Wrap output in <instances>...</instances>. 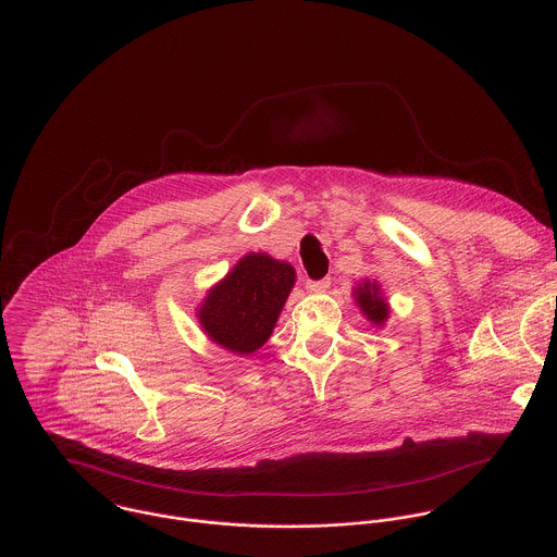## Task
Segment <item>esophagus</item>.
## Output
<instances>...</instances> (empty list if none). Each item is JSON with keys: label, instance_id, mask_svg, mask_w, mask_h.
<instances>
[{"label": "esophagus", "instance_id": "1", "mask_svg": "<svg viewBox=\"0 0 557 557\" xmlns=\"http://www.w3.org/2000/svg\"><path fill=\"white\" fill-rule=\"evenodd\" d=\"M330 287V278H321V281H307V292L309 294H321Z\"/></svg>", "mask_w": 557, "mask_h": 557}]
</instances>
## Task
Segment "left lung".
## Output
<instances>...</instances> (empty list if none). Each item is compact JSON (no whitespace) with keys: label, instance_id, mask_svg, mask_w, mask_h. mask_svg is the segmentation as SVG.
I'll list each match as a JSON object with an SVG mask.
<instances>
[{"label":"left lung","instance_id":"8db88e82","mask_svg":"<svg viewBox=\"0 0 557 557\" xmlns=\"http://www.w3.org/2000/svg\"><path fill=\"white\" fill-rule=\"evenodd\" d=\"M351 296H354V302L358 305L360 313L367 318V321H371L373 325L382 327L391 318L388 298L384 296V289H382V285L375 278L360 281L354 287Z\"/></svg>","mask_w":557,"mask_h":557}]
</instances>
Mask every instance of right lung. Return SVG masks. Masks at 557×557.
Listing matches in <instances>:
<instances>
[{"label": "right lung", "instance_id": "right-lung-1", "mask_svg": "<svg viewBox=\"0 0 557 557\" xmlns=\"http://www.w3.org/2000/svg\"><path fill=\"white\" fill-rule=\"evenodd\" d=\"M294 283L289 261L268 252L244 255L197 307L203 334L232 354H255L272 336Z\"/></svg>", "mask_w": 557, "mask_h": 557}]
</instances>
